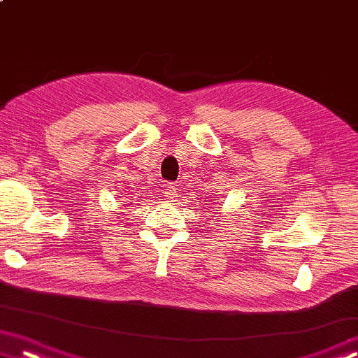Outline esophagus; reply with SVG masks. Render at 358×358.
I'll use <instances>...</instances> for the list:
<instances>
[{"label": "esophagus", "instance_id": "esophagus-1", "mask_svg": "<svg viewBox=\"0 0 358 358\" xmlns=\"http://www.w3.org/2000/svg\"><path fill=\"white\" fill-rule=\"evenodd\" d=\"M165 197H167V199H177L178 197L177 185H173V183L165 185Z\"/></svg>", "mask_w": 358, "mask_h": 358}]
</instances>
